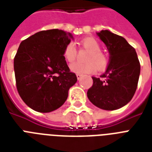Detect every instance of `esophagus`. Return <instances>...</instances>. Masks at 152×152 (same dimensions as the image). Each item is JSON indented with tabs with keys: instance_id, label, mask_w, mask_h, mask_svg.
Returning a JSON list of instances; mask_svg holds the SVG:
<instances>
[{
	"instance_id": "34e87169",
	"label": "esophagus",
	"mask_w": 152,
	"mask_h": 152,
	"mask_svg": "<svg viewBox=\"0 0 152 152\" xmlns=\"http://www.w3.org/2000/svg\"><path fill=\"white\" fill-rule=\"evenodd\" d=\"M76 77H77L78 80H80V79L82 78V75H80V74H76Z\"/></svg>"
}]
</instances>
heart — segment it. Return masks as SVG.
Wrapping results in <instances>:
<instances>
[{"label":"heart","instance_id":"heart-1","mask_svg":"<svg viewBox=\"0 0 152 152\" xmlns=\"http://www.w3.org/2000/svg\"><path fill=\"white\" fill-rule=\"evenodd\" d=\"M83 48L89 51L86 57L85 63L76 62L70 65V69L73 72L80 75L92 73L96 69L104 70L108 64V56L101 51V45L97 40L93 37H87L80 41ZM63 56L68 62L72 63L77 56V49L73 42H69L64 48Z\"/></svg>","mask_w":152,"mask_h":152}]
</instances>
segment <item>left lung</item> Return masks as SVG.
Listing matches in <instances>:
<instances>
[{
  "label": "left lung",
  "mask_w": 152,
  "mask_h": 152,
  "mask_svg": "<svg viewBox=\"0 0 152 152\" xmlns=\"http://www.w3.org/2000/svg\"><path fill=\"white\" fill-rule=\"evenodd\" d=\"M109 52V64L101 77H92L87 91L91 102L104 110H115L130 102L137 87L140 65L136 50L121 36L108 30L97 33Z\"/></svg>",
  "instance_id": "left-lung-1"
}]
</instances>
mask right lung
<instances>
[{
	"mask_svg": "<svg viewBox=\"0 0 152 152\" xmlns=\"http://www.w3.org/2000/svg\"><path fill=\"white\" fill-rule=\"evenodd\" d=\"M70 33L54 29L38 32L20 44L14 58L16 87L33 110L50 112L60 108L77 81L63 56Z\"/></svg>",
	"mask_w": 152,
	"mask_h": 152,
	"instance_id": "add662e5",
	"label": "right lung"
}]
</instances>
